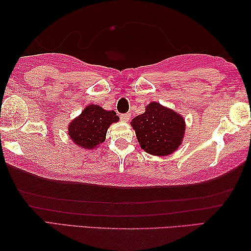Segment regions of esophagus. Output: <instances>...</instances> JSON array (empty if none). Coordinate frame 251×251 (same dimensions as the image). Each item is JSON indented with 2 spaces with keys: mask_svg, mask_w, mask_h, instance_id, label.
<instances>
[{
  "mask_svg": "<svg viewBox=\"0 0 251 251\" xmlns=\"http://www.w3.org/2000/svg\"><path fill=\"white\" fill-rule=\"evenodd\" d=\"M120 119H121V121H123V122H128V121L130 120V114H129V113L121 114Z\"/></svg>",
  "mask_w": 251,
  "mask_h": 251,
  "instance_id": "34e87169",
  "label": "esophagus"
}]
</instances>
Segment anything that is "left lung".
I'll return each instance as SVG.
<instances>
[{
    "label": "left lung",
    "mask_w": 251,
    "mask_h": 251,
    "mask_svg": "<svg viewBox=\"0 0 251 251\" xmlns=\"http://www.w3.org/2000/svg\"><path fill=\"white\" fill-rule=\"evenodd\" d=\"M141 149L164 157L178 150L186 133V121L176 111L159 102H150L146 111L130 122Z\"/></svg>",
    "instance_id": "left-lung-1"
}]
</instances>
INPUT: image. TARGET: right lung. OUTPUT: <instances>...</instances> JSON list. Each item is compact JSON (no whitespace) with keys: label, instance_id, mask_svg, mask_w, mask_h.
<instances>
[{"label":"right lung","instance_id":"obj_1","mask_svg":"<svg viewBox=\"0 0 251 251\" xmlns=\"http://www.w3.org/2000/svg\"><path fill=\"white\" fill-rule=\"evenodd\" d=\"M118 121L119 117L113 110L108 111L98 104H89L70 122L68 134L81 149L93 150L104 142L106 131Z\"/></svg>","mask_w":251,"mask_h":251}]
</instances>
